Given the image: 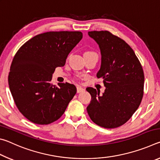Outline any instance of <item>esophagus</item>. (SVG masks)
<instances>
[{
    "label": "esophagus",
    "mask_w": 160,
    "mask_h": 160,
    "mask_svg": "<svg viewBox=\"0 0 160 160\" xmlns=\"http://www.w3.org/2000/svg\"><path fill=\"white\" fill-rule=\"evenodd\" d=\"M85 91V89L82 88V87L80 86H78L77 87V92L78 93H80V92H82Z\"/></svg>",
    "instance_id": "34e87169"
}]
</instances>
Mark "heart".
<instances>
[{
    "label": "heart",
    "instance_id": "1",
    "mask_svg": "<svg viewBox=\"0 0 160 160\" xmlns=\"http://www.w3.org/2000/svg\"><path fill=\"white\" fill-rule=\"evenodd\" d=\"M94 53V52H93V51H87V52H85V53Z\"/></svg>",
    "mask_w": 160,
    "mask_h": 160
}]
</instances>
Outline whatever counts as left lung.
<instances>
[{"label": "left lung", "instance_id": "obj_1", "mask_svg": "<svg viewBox=\"0 0 160 160\" xmlns=\"http://www.w3.org/2000/svg\"><path fill=\"white\" fill-rule=\"evenodd\" d=\"M89 36L99 44L102 64L97 77L106 87L99 90L88 88L92 96L87 107L94 123L105 128L126 123L139 107L144 94V72L134 51L127 43L109 31H92Z\"/></svg>", "mask_w": 160, "mask_h": 160}]
</instances>
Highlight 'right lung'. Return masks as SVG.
Segmentation results:
<instances>
[{
	"instance_id": "1",
	"label": "right lung",
	"mask_w": 160,
	"mask_h": 160,
	"mask_svg": "<svg viewBox=\"0 0 160 160\" xmlns=\"http://www.w3.org/2000/svg\"><path fill=\"white\" fill-rule=\"evenodd\" d=\"M82 38L81 32H45L28 40L15 53L8 75L10 90L18 110L31 122L47 125L58 120L76 94L74 85L57 87L51 78Z\"/></svg>"
}]
</instances>
